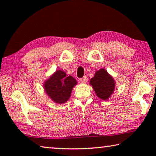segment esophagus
Instances as JSON below:
<instances>
[{
	"mask_svg": "<svg viewBox=\"0 0 156 156\" xmlns=\"http://www.w3.org/2000/svg\"><path fill=\"white\" fill-rule=\"evenodd\" d=\"M88 81V78H87V76H83L82 78H81L80 79V82H82V83H86Z\"/></svg>",
	"mask_w": 156,
	"mask_h": 156,
	"instance_id": "1",
	"label": "esophagus"
}]
</instances>
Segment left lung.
Listing matches in <instances>:
<instances>
[{
    "label": "left lung",
    "instance_id": "8db88e82",
    "mask_svg": "<svg viewBox=\"0 0 156 156\" xmlns=\"http://www.w3.org/2000/svg\"><path fill=\"white\" fill-rule=\"evenodd\" d=\"M90 84L98 98L108 100L113 93L115 82L105 69H101L96 72L94 77L90 80Z\"/></svg>",
    "mask_w": 156,
    "mask_h": 156
}]
</instances>
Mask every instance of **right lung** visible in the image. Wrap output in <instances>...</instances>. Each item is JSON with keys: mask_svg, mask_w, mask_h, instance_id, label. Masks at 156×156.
<instances>
[{"mask_svg": "<svg viewBox=\"0 0 156 156\" xmlns=\"http://www.w3.org/2000/svg\"><path fill=\"white\" fill-rule=\"evenodd\" d=\"M76 83L72 76L67 75L62 70H58L44 82V89L52 101L62 104L68 101Z\"/></svg>", "mask_w": 156, "mask_h": 156, "instance_id": "obj_1", "label": "right lung"}]
</instances>
